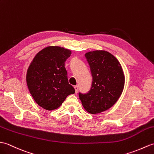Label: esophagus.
Instances as JSON below:
<instances>
[{"mask_svg":"<svg viewBox=\"0 0 154 154\" xmlns=\"http://www.w3.org/2000/svg\"><path fill=\"white\" fill-rule=\"evenodd\" d=\"M74 88H75V93L77 94V92H78V87L77 86H74Z\"/></svg>","mask_w":154,"mask_h":154,"instance_id":"obj_1","label":"esophagus"}]
</instances>
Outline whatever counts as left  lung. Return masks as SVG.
<instances>
[{
	"label": "left lung",
	"mask_w": 154,
	"mask_h": 154,
	"mask_svg": "<svg viewBox=\"0 0 154 154\" xmlns=\"http://www.w3.org/2000/svg\"><path fill=\"white\" fill-rule=\"evenodd\" d=\"M92 76L91 90L79 93L82 105L91 114L99 113L112 107L122 94L125 75L121 64L112 54L105 51L85 54Z\"/></svg>",
	"instance_id": "1"
}]
</instances>
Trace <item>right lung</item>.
<instances>
[{
  "mask_svg": "<svg viewBox=\"0 0 154 154\" xmlns=\"http://www.w3.org/2000/svg\"><path fill=\"white\" fill-rule=\"evenodd\" d=\"M71 54L68 49L48 46L37 54L29 66L27 87L34 100L41 108L56 109L67 96L75 93L65 68V62Z\"/></svg>",
  "mask_w": 154,
  "mask_h": 154,
  "instance_id": "add662e5",
  "label": "right lung"
}]
</instances>
